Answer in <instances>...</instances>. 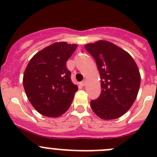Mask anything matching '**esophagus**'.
I'll return each instance as SVG.
<instances>
[{"instance_id":"1","label":"esophagus","mask_w":157,"mask_h":157,"mask_svg":"<svg viewBox=\"0 0 157 157\" xmlns=\"http://www.w3.org/2000/svg\"><path fill=\"white\" fill-rule=\"evenodd\" d=\"M86 80H83V81L81 82V85L82 86H86Z\"/></svg>"}]
</instances>
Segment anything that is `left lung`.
<instances>
[{
    "label": "left lung",
    "mask_w": 157,
    "mask_h": 157,
    "mask_svg": "<svg viewBox=\"0 0 157 157\" xmlns=\"http://www.w3.org/2000/svg\"><path fill=\"white\" fill-rule=\"evenodd\" d=\"M85 48L95 59L101 77V93L90 101L93 112L102 120L121 117L137 98L141 75L130 54L110 41L89 43Z\"/></svg>",
    "instance_id": "left-lung-1"
}]
</instances>
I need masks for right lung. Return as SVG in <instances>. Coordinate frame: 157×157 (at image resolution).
Listing matches in <instances>:
<instances>
[{
	"label": "right lung",
	"instance_id": "1",
	"mask_svg": "<svg viewBox=\"0 0 157 157\" xmlns=\"http://www.w3.org/2000/svg\"><path fill=\"white\" fill-rule=\"evenodd\" d=\"M78 45L55 42L37 52L25 69L23 83L29 101L42 116L59 117L68 110L78 86L66 62Z\"/></svg>",
	"mask_w": 157,
	"mask_h": 157
}]
</instances>
